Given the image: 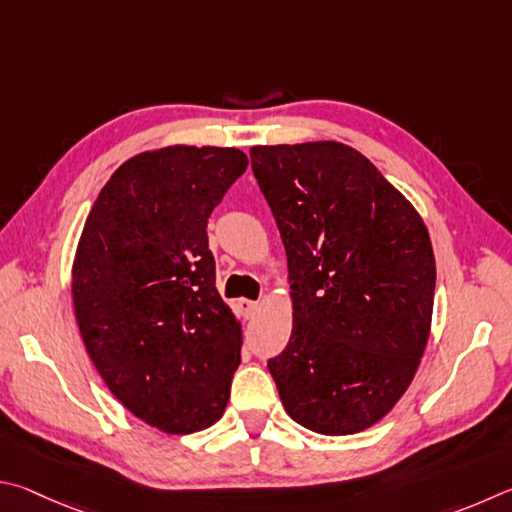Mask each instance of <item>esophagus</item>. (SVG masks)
<instances>
[{
    "mask_svg": "<svg viewBox=\"0 0 512 512\" xmlns=\"http://www.w3.org/2000/svg\"><path fill=\"white\" fill-rule=\"evenodd\" d=\"M240 310H242V315H245L247 319H251V317H256V312L261 310V303L258 301H247V299H240Z\"/></svg>",
    "mask_w": 512,
    "mask_h": 512,
    "instance_id": "esophagus-1",
    "label": "esophagus"
}]
</instances>
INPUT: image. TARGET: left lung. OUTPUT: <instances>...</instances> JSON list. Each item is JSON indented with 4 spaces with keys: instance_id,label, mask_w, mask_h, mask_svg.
I'll return each mask as SVG.
<instances>
[{
    "instance_id": "obj_1",
    "label": "left lung",
    "mask_w": 512,
    "mask_h": 512,
    "mask_svg": "<svg viewBox=\"0 0 512 512\" xmlns=\"http://www.w3.org/2000/svg\"><path fill=\"white\" fill-rule=\"evenodd\" d=\"M288 256L292 335L267 362L285 411L326 436L369 429L414 380L436 263L420 213L339 141L249 150Z\"/></svg>"
}]
</instances>
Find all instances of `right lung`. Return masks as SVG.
<instances>
[{
	"instance_id": "obj_1",
	"label": "right lung",
	"mask_w": 512,
	"mask_h": 512,
	"mask_svg": "<svg viewBox=\"0 0 512 512\" xmlns=\"http://www.w3.org/2000/svg\"><path fill=\"white\" fill-rule=\"evenodd\" d=\"M247 164L238 148L139 152L114 170L80 233V337L112 396L166 434L200 432L227 409L242 330L215 288L206 222Z\"/></svg>"
}]
</instances>
